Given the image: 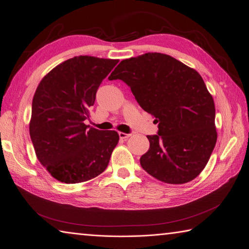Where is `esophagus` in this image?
Instances as JSON below:
<instances>
[{
	"instance_id": "34e87169",
	"label": "esophagus",
	"mask_w": 249,
	"mask_h": 249,
	"mask_svg": "<svg viewBox=\"0 0 249 249\" xmlns=\"http://www.w3.org/2000/svg\"><path fill=\"white\" fill-rule=\"evenodd\" d=\"M118 135H119L120 139H126V138L131 137V134H125V133H123V132H119Z\"/></svg>"
}]
</instances>
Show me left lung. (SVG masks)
Instances as JSON below:
<instances>
[{
    "label": "left lung",
    "instance_id": "8db88e82",
    "mask_svg": "<svg viewBox=\"0 0 249 249\" xmlns=\"http://www.w3.org/2000/svg\"><path fill=\"white\" fill-rule=\"evenodd\" d=\"M156 117L157 135L140 164L164 183L185 184L207 165L216 144L215 105L200 74L171 56L146 53L123 60L112 71Z\"/></svg>",
    "mask_w": 249,
    "mask_h": 249
}]
</instances>
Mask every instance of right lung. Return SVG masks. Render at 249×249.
<instances>
[{"label": "right lung", "mask_w": 249, "mask_h": 249, "mask_svg": "<svg viewBox=\"0 0 249 249\" xmlns=\"http://www.w3.org/2000/svg\"><path fill=\"white\" fill-rule=\"evenodd\" d=\"M119 60L71 58L53 69L37 87L30 120L37 159L66 184L91 179L107 168L119 136L86 125L101 83Z\"/></svg>", "instance_id": "1"}]
</instances>
